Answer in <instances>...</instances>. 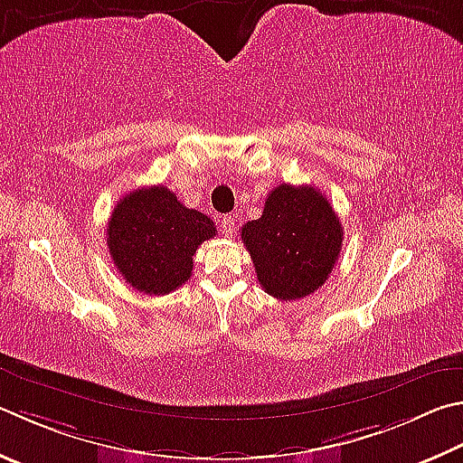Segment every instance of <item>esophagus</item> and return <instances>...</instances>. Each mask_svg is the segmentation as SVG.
<instances>
[{
	"label": "esophagus",
	"instance_id": "obj_1",
	"mask_svg": "<svg viewBox=\"0 0 463 463\" xmlns=\"http://www.w3.org/2000/svg\"><path fill=\"white\" fill-rule=\"evenodd\" d=\"M234 229H237V224H234V221H232L231 216H222L221 218V231H222L224 237H232Z\"/></svg>",
	"mask_w": 463,
	"mask_h": 463
}]
</instances>
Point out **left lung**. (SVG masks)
I'll list each match as a JSON object with an SVG mask.
<instances>
[{"mask_svg":"<svg viewBox=\"0 0 463 463\" xmlns=\"http://www.w3.org/2000/svg\"><path fill=\"white\" fill-rule=\"evenodd\" d=\"M241 239L260 288L289 301L326 283L342 250L344 229L319 190L281 184L267 196L260 218L242 226Z\"/></svg>","mask_w":463,"mask_h":463,"instance_id":"left-lung-1","label":"left lung"}]
</instances>
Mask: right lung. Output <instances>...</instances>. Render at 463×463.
Instances as JSON below:
<instances>
[{
  "label": "right lung",
  "mask_w": 463,
  "mask_h": 463,
  "mask_svg": "<svg viewBox=\"0 0 463 463\" xmlns=\"http://www.w3.org/2000/svg\"><path fill=\"white\" fill-rule=\"evenodd\" d=\"M214 234L216 226L206 214L184 206L165 186H149L117 203L107 247L133 289L165 296L190 279L198 245Z\"/></svg>",
  "instance_id": "right-lung-1"
}]
</instances>
